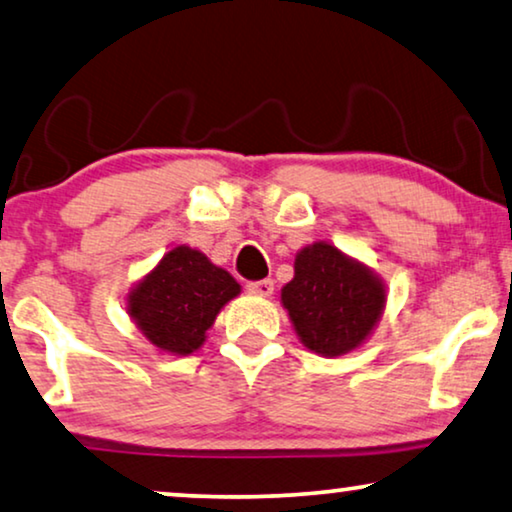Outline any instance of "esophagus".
Returning a JSON list of instances; mask_svg holds the SVG:
<instances>
[{"mask_svg": "<svg viewBox=\"0 0 512 512\" xmlns=\"http://www.w3.org/2000/svg\"><path fill=\"white\" fill-rule=\"evenodd\" d=\"M246 290L255 297H271L273 294V280L264 278V280H253V283L246 285Z\"/></svg>", "mask_w": 512, "mask_h": 512, "instance_id": "1", "label": "esophagus"}]
</instances>
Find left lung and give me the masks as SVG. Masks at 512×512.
Segmentation results:
<instances>
[{
  "label": "left lung",
  "mask_w": 512,
  "mask_h": 512,
  "mask_svg": "<svg viewBox=\"0 0 512 512\" xmlns=\"http://www.w3.org/2000/svg\"><path fill=\"white\" fill-rule=\"evenodd\" d=\"M299 341L320 357H341L369 341L387 304V287L371 266L329 241L304 246L294 278L280 290Z\"/></svg>",
  "instance_id": "left-lung-1"
}]
</instances>
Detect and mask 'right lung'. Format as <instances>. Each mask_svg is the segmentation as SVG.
Listing matches in <instances>:
<instances>
[{
	"instance_id": "1",
	"label": "right lung",
	"mask_w": 512,
	"mask_h": 512,
	"mask_svg": "<svg viewBox=\"0 0 512 512\" xmlns=\"http://www.w3.org/2000/svg\"><path fill=\"white\" fill-rule=\"evenodd\" d=\"M239 294L232 273L197 248L176 246L127 292V315L153 348L187 357L204 345L218 313Z\"/></svg>"
}]
</instances>
